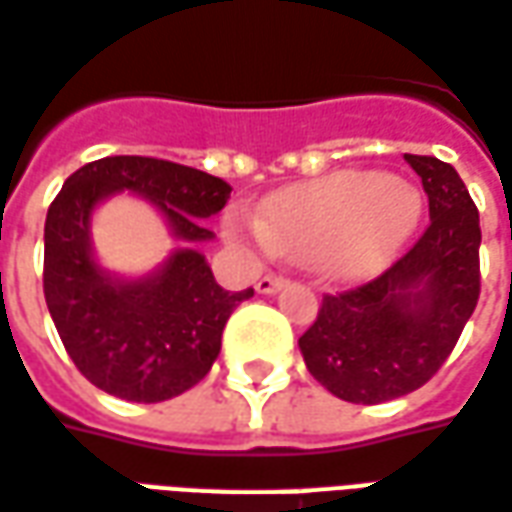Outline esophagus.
<instances>
[{
  "mask_svg": "<svg viewBox=\"0 0 512 512\" xmlns=\"http://www.w3.org/2000/svg\"><path fill=\"white\" fill-rule=\"evenodd\" d=\"M285 285V280L282 277H277V274H266V277H260L257 280V293H277Z\"/></svg>",
  "mask_w": 512,
  "mask_h": 512,
  "instance_id": "1",
  "label": "esophagus"
}]
</instances>
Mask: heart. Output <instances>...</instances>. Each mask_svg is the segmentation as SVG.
Returning <instances> with one entry per match:
<instances>
[{
  "label": "heart",
  "mask_w": 512,
  "mask_h": 512,
  "mask_svg": "<svg viewBox=\"0 0 512 512\" xmlns=\"http://www.w3.org/2000/svg\"><path fill=\"white\" fill-rule=\"evenodd\" d=\"M416 185L380 171L346 169L263 199L257 224L230 216L227 232L252 235L282 257H316L335 277H371L399 255L421 219Z\"/></svg>",
  "instance_id": "obj_1"
}]
</instances>
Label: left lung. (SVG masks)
Returning a JSON list of instances; mask_svg holds the SVG:
<instances>
[{
    "instance_id": "left-lung-1",
    "label": "left lung",
    "mask_w": 512,
    "mask_h": 512,
    "mask_svg": "<svg viewBox=\"0 0 512 512\" xmlns=\"http://www.w3.org/2000/svg\"><path fill=\"white\" fill-rule=\"evenodd\" d=\"M405 160L430 199V227L377 280L324 296L299 338L307 371L355 405L421 388L455 349L480 299V213L468 188L438 157Z\"/></svg>"
}]
</instances>
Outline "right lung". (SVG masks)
Returning a JSON list of instances; mask_svg holds the SVG:
<instances>
[{
    "label": "right lung",
    "instance_id": "right-lung-1",
    "mask_svg": "<svg viewBox=\"0 0 512 512\" xmlns=\"http://www.w3.org/2000/svg\"><path fill=\"white\" fill-rule=\"evenodd\" d=\"M121 190L155 204L181 241L144 278L110 275L93 255V210ZM230 191L207 171L138 155L102 157L63 182L46 213L44 296L66 352L96 388L152 405L194 388L216 363L227 318L255 293L224 291L196 249L216 238L205 219Z\"/></svg>",
    "mask_w": 512,
    "mask_h": 512
}]
</instances>
